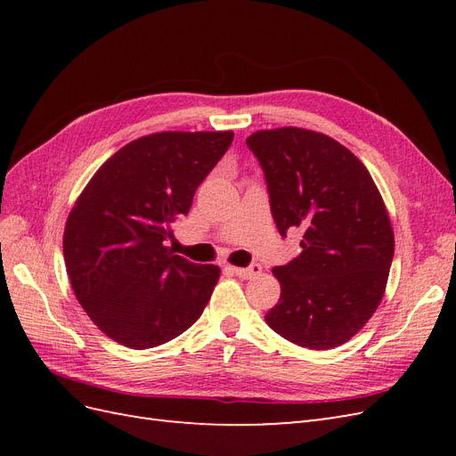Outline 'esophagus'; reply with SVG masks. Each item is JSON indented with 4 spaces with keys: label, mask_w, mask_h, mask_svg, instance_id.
Listing matches in <instances>:
<instances>
[{
    "label": "esophagus",
    "mask_w": 456,
    "mask_h": 456,
    "mask_svg": "<svg viewBox=\"0 0 456 456\" xmlns=\"http://www.w3.org/2000/svg\"><path fill=\"white\" fill-rule=\"evenodd\" d=\"M230 270H232L233 273H236L238 278H241V280H251V278H255V275H258V273H260L262 266H260V265H251L249 268H238V266H232Z\"/></svg>",
    "instance_id": "obj_1"
}]
</instances>
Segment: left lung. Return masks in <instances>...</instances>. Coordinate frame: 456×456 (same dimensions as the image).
<instances>
[{"label": "left lung", "instance_id": "obj_1", "mask_svg": "<svg viewBox=\"0 0 456 456\" xmlns=\"http://www.w3.org/2000/svg\"><path fill=\"white\" fill-rule=\"evenodd\" d=\"M247 146L266 176L281 236L302 230V253L272 273L281 297L266 323L298 346L348 342L375 314L394 258V230L365 165L323 133L256 131Z\"/></svg>", "mask_w": 456, "mask_h": 456}]
</instances>
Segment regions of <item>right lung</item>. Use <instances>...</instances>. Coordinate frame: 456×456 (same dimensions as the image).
<instances>
[{"label": "right lung", "mask_w": 456, "mask_h": 456, "mask_svg": "<svg viewBox=\"0 0 456 456\" xmlns=\"http://www.w3.org/2000/svg\"><path fill=\"white\" fill-rule=\"evenodd\" d=\"M232 131H163L118 150L93 175L64 228V262L93 323L133 350L169 342L198 322L220 278L167 247Z\"/></svg>", "instance_id": "right-lung-1"}]
</instances>
